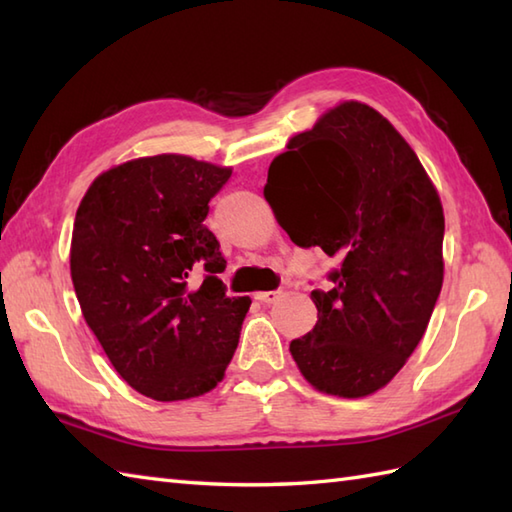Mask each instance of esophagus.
Masks as SVG:
<instances>
[{
  "label": "esophagus",
  "mask_w": 512,
  "mask_h": 512,
  "mask_svg": "<svg viewBox=\"0 0 512 512\" xmlns=\"http://www.w3.org/2000/svg\"><path fill=\"white\" fill-rule=\"evenodd\" d=\"M281 297L279 290H264V292H257L255 299L262 301V303H275Z\"/></svg>",
  "instance_id": "34e87169"
}]
</instances>
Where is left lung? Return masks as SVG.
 Here are the masks:
<instances>
[{
  "label": "left lung",
  "mask_w": 512,
  "mask_h": 512,
  "mask_svg": "<svg viewBox=\"0 0 512 512\" xmlns=\"http://www.w3.org/2000/svg\"><path fill=\"white\" fill-rule=\"evenodd\" d=\"M264 198L301 248L339 259L312 290L319 321L290 343L308 383L330 396L383 389L416 350L444 279L440 195L407 140L374 107L345 101L268 169Z\"/></svg>",
  "instance_id": "8db88e82"
}]
</instances>
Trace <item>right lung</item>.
Instances as JSON below:
<instances>
[{
	"instance_id": "obj_1",
	"label": "right lung",
	"mask_w": 512,
	"mask_h": 512,
	"mask_svg": "<svg viewBox=\"0 0 512 512\" xmlns=\"http://www.w3.org/2000/svg\"><path fill=\"white\" fill-rule=\"evenodd\" d=\"M231 178L180 154L136 158L96 178L76 209L70 273L85 323L147 398L211 391L239 341L248 297H226V259L204 226Z\"/></svg>"
}]
</instances>
